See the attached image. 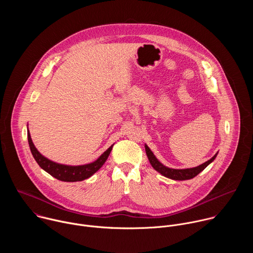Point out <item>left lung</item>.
<instances>
[{
    "label": "left lung",
    "instance_id": "left-lung-1",
    "mask_svg": "<svg viewBox=\"0 0 253 253\" xmlns=\"http://www.w3.org/2000/svg\"><path fill=\"white\" fill-rule=\"evenodd\" d=\"M145 151H146V155L148 157V160H149L151 166L157 172H159L161 175H163V176H165L169 179H172V180H189V179L194 178L201 171H203L210 163H212L214 161V159L216 158V156H217V154H218V152H217L211 159H209L208 161L200 164L199 166H196V167H193V168H185V169H175V168L167 167L164 164H162L156 158V156L153 154L151 149L147 146V144H145Z\"/></svg>",
    "mask_w": 253,
    "mask_h": 253
}]
</instances>
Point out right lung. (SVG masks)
Instances as JSON below:
<instances>
[{"mask_svg": "<svg viewBox=\"0 0 253 253\" xmlns=\"http://www.w3.org/2000/svg\"><path fill=\"white\" fill-rule=\"evenodd\" d=\"M28 132V142L29 146L32 152L33 157L35 158L36 162L39 164V166L45 170L47 173H49L54 178L61 180V181L65 182H76V181H82L89 177H91L93 174H95L106 162L107 158L109 157L110 152L113 148V145H111L105 152H103L97 160L83 165H66L54 162L50 160L49 158L42 155L38 149L35 147L34 143L31 138V134L29 129H27Z\"/></svg>", "mask_w": 253, "mask_h": 253, "instance_id": "add662e5", "label": "right lung"}]
</instances>
